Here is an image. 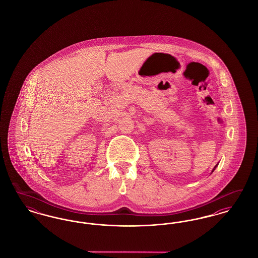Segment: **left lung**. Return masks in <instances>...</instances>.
<instances>
[{
  "label": "left lung",
  "mask_w": 258,
  "mask_h": 258,
  "mask_svg": "<svg viewBox=\"0 0 258 258\" xmlns=\"http://www.w3.org/2000/svg\"><path fill=\"white\" fill-rule=\"evenodd\" d=\"M216 167H217V165H216V166H215V167H214V169H213V170H212V172H214V170H215V168H216Z\"/></svg>",
  "instance_id": "8db88e82"
}]
</instances>
